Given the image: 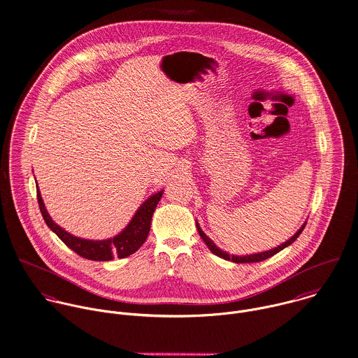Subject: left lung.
<instances>
[{
  "label": "left lung",
  "instance_id": "left-lung-1",
  "mask_svg": "<svg viewBox=\"0 0 358 358\" xmlns=\"http://www.w3.org/2000/svg\"><path fill=\"white\" fill-rule=\"evenodd\" d=\"M196 227H198L199 235L202 236V239L205 241V243L208 245V248L212 250V253H215V256H218V257H221V259H224V260H231V262H234V263H257V262H263V260H266V259H268V257L277 255L278 252H281L282 249H285L286 246H289L290 243H293V242L297 239V236L301 234V231L304 229L306 222L301 225V228H300L289 241H286L285 243H282L281 246L274 248V249H271V250H268V252L256 253V255H249V256H234V255L229 256L227 252H224V250H221V249H218V248L215 246V243L212 242V239L201 229V227H199L198 222H196Z\"/></svg>",
  "mask_w": 358,
  "mask_h": 358
}]
</instances>
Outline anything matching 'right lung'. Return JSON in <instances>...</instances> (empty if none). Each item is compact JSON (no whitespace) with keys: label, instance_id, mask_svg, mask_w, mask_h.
Instances as JSON below:
<instances>
[{"label":"right lung","instance_id":"obj_1","mask_svg":"<svg viewBox=\"0 0 358 358\" xmlns=\"http://www.w3.org/2000/svg\"><path fill=\"white\" fill-rule=\"evenodd\" d=\"M162 195H163V191H159L157 194L146 199L133 217V220L130 221V224L115 238L105 239V241H88V239L73 236L52 221V218L45 210L44 202L41 199V194L37 188V201H38L40 212L44 217L45 224L59 236V239L68 248L72 249L73 252H76L81 257H85L88 260H95V262H109L115 257L124 259L136 253L148 238L152 215Z\"/></svg>","mask_w":358,"mask_h":358}]
</instances>
